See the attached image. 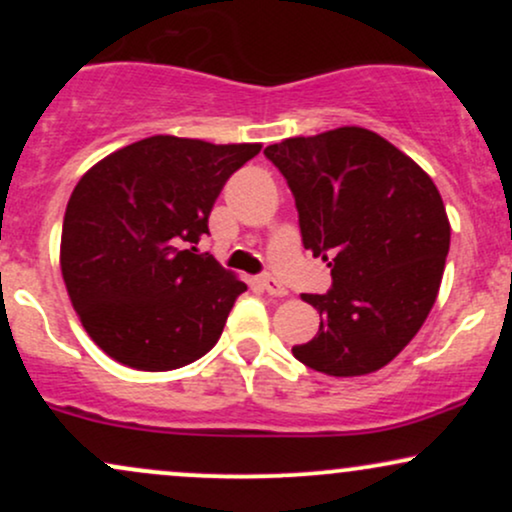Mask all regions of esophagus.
<instances>
[{
    "label": "esophagus",
    "instance_id": "obj_1",
    "mask_svg": "<svg viewBox=\"0 0 512 512\" xmlns=\"http://www.w3.org/2000/svg\"><path fill=\"white\" fill-rule=\"evenodd\" d=\"M260 284H262V289L269 293V296H276V298H284V296H289V289H286V286L281 284L279 279H274V276L264 274L262 279H260Z\"/></svg>",
    "mask_w": 512,
    "mask_h": 512
}]
</instances>
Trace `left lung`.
<instances>
[{
  "instance_id": "8db88e82",
  "label": "left lung",
  "mask_w": 512,
  "mask_h": 512,
  "mask_svg": "<svg viewBox=\"0 0 512 512\" xmlns=\"http://www.w3.org/2000/svg\"><path fill=\"white\" fill-rule=\"evenodd\" d=\"M296 199L305 250L332 267V289L303 293L320 330L293 356L334 378L375 373L436 303L450 221L438 187L380 134L337 127L264 149Z\"/></svg>"
}]
</instances>
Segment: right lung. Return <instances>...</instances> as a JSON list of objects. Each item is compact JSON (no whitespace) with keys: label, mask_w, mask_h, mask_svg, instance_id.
I'll use <instances>...</instances> for the list:
<instances>
[{"label":"right lung","mask_w":512,"mask_h":512,"mask_svg":"<svg viewBox=\"0 0 512 512\" xmlns=\"http://www.w3.org/2000/svg\"><path fill=\"white\" fill-rule=\"evenodd\" d=\"M260 149L156 134L76 182L62 223V279L88 337L117 363L173 370L219 342L248 286L197 243L226 180Z\"/></svg>","instance_id":"right-lung-1"}]
</instances>
